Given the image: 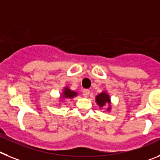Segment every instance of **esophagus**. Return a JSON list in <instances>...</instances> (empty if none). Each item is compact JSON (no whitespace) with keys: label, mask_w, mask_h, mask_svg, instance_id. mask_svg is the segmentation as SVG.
Wrapping results in <instances>:
<instances>
[{"label":"esophagus","mask_w":160,"mask_h":160,"mask_svg":"<svg viewBox=\"0 0 160 160\" xmlns=\"http://www.w3.org/2000/svg\"><path fill=\"white\" fill-rule=\"evenodd\" d=\"M89 93H90V91L88 89L83 90V96H84V97H88V95H89Z\"/></svg>","instance_id":"obj_1"}]
</instances>
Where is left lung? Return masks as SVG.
Returning <instances> with one entry per match:
<instances>
[{"label": "left lung", "mask_w": 160, "mask_h": 160, "mask_svg": "<svg viewBox=\"0 0 160 160\" xmlns=\"http://www.w3.org/2000/svg\"><path fill=\"white\" fill-rule=\"evenodd\" d=\"M96 102L98 105H99L100 108H102V107L105 106V105H108L106 110L110 111L111 109V101H110V97L106 92H102L100 94L96 97Z\"/></svg>", "instance_id": "1"}]
</instances>
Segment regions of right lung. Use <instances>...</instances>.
Wrapping results in <instances>:
<instances>
[{"label":"right lung","mask_w":160,"mask_h":160,"mask_svg":"<svg viewBox=\"0 0 160 160\" xmlns=\"http://www.w3.org/2000/svg\"><path fill=\"white\" fill-rule=\"evenodd\" d=\"M78 95V93L75 91H72L71 90L70 88L67 86V87H64L63 88V93L61 95L60 98L62 100L63 99H66V98H68V99H72L73 97H76V96Z\"/></svg>","instance_id":"obj_1"}]
</instances>
